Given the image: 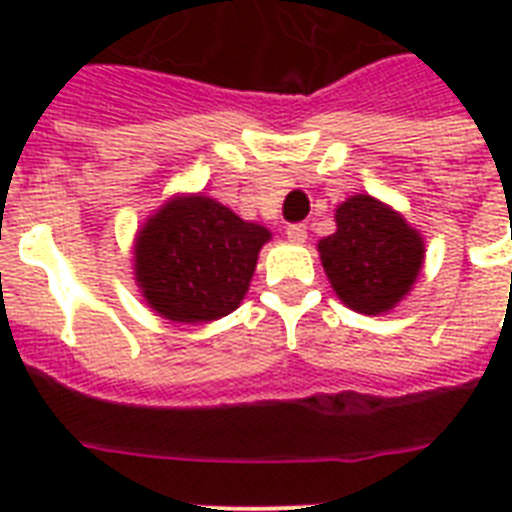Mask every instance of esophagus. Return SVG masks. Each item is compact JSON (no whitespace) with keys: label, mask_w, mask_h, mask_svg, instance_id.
I'll return each mask as SVG.
<instances>
[{"label":"esophagus","mask_w":512,"mask_h":512,"mask_svg":"<svg viewBox=\"0 0 512 512\" xmlns=\"http://www.w3.org/2000/svg\"><path fill=\"white\" fill-rule=\"evenodd\" d=\"M287 239L295 241V244H303V241L308 239V228H305L303 223L287 225Z\"/></svg>","instance_id":"1"}]
</instances>
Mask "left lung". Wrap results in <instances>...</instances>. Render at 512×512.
<instances>
[{"mask_svg": "<svg viewBox=\"0 0 512 512\" xmlns=\"http://www.w3.org/2000/svg\"><path fill=\"white\" fill-rule=\"evenodd\" d=\"M335 223L337 231L319 241V252L337 297L366 316L396 308L420 276V233L366 193L342 201Z\"/></svg>", "mask_w": 512, "mask_h": 512, "instance_id": "8db88e82", "label": "left lung"}]
</instances>
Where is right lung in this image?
I'll return each instance as SVG.
<instances>
[{"label":"right lung","mask_w":512,"mask_h":512,"mask_svg":"<svg viewBox=\"0 0 512 512\" xmlns=\"http://www.w3.org/2000/svg\"><path fill=\"white\" fill-rule=\"evenodd\" d=\"M271 231L220 201L175 196L138 231L135 279L162 319L207 324L236 311Z\"/></svg>","instance_id":"right-lung-1"}]
</instances>
